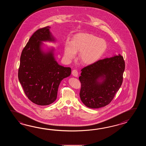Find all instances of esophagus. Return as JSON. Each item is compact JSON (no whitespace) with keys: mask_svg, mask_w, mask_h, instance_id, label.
I'll return each mask as SVG.
<instances>
[{"mask_svg":"<svg viewBox=\"0 0 146 146\" xmlns=\"http://www.w3.org/2000/svg\"><path fill=\"white\" fill-rule=\"evenodd\" d=\"M72 74L74 76V77H78V71L76 69H74L72 71Z\"/></svg>","mask_w":146,"mask_h":146,"instance_id":"1","label":"esophagus"}]
</instances>
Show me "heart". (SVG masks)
Instances as JSON below:
<instances>
[{"mask_svg": "<svg viewBox=\"0 0 146 146\" xmlns=\"http://www.w3.org/2000/svg\"><path fill=\"white\" fill-rule=\"evenodd\" d=\"M108 47L107 42L102 38L93 34L80 33L75 34L72 41L67 40L64 46V57L70 62L79 52V58L85 64H92L102 56Z\"/></svg>", "mask_w": 146, "mask_h": 146, "instance_id": "heart-1", "label": "heart"}]
</instances>
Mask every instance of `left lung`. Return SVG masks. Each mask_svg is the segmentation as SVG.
Returning a JSON list of instances; mask_svg holds the SVG:
<instances>
[{"mask_svg":"<svg viewBox=\"0 0 146 146\" xmlns=\"http://www.w3.org/2000/svg\"><path fill=\"white\" fill-rule=\"evenodd\" d=\"M125 62L121 54L99 60L81 70L80 97L88 108L99 109L112 101L123 82Z\"/></svg>","mask_w":146,"mask_h":146,"instance_id":"1","label":"left lung"}]
</instances>
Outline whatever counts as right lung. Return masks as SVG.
<instances>
[{
    "instance_id": "right-lung-1",
    "label": "right lung",
    "mask_w": 146,
    "mask_h": 146,
    "mask_svg": "<svg viewBox=\"0 0 146 146\" xmlns=\"http://www.w3.org/2000/svg\"><path fill=\"white\" fill-rule=\"evenodd\" d=\"M50 27L34 32L22 50L18 79L28 99L38 106H48L57 98L60 82L68 77L70 67L60 65L54 47L45 49L43 42L56 41Z\"/></svg>"
}]
</instances>
